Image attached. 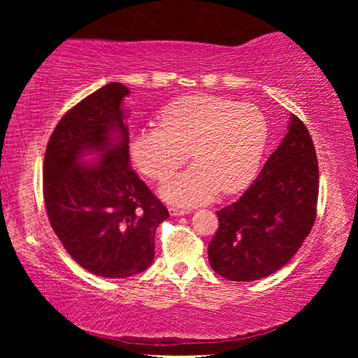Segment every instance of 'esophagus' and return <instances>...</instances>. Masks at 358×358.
Instances as JSON below:
<instances>
[{
  "label": "esophagus",
  "mask_w": 358,
  "mask_h": 358,
  "mask_svg": "<svg viewBox=\"0 0 358 358\" xmlns=\"http://www.w3.org/2000/svg\"><path fill=\"white\" fill-rule=\"evenodd\" d=\"M169 211H171L172 216H183V215L189 213V210L187 208H180V207H171L169 208Z\"/></svg>",
  "instance_id": "34e87169"
}]
</instances>
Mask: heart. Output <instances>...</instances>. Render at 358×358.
Segmentation results:
<instances>
[{"label":"heart","instance_id":"heart-1","mask_svg":"<svg viewBox=\"0 0 358 358\" xmlns=\"http://www.w3.org/2000/svg\"><path fill=\"white\" fill-rule=\"evenodd\" d=\"M161 126L132 129L131 157L138 171L162 181L185 164H194L159 187L175 205H199L246 189L256 177L268 142V123L252 104L211 94H189L159 112Z\"/></svg>","mask_w":358,"mask_h":358}]
</instances>
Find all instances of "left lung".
I'll return each mask as SVG.
<instances>
[{"instance_id": "obj_1", "label": "left lung", "mask_w": 358, "mask_h": 358, "mask_svg": "<svg viewBox=\"0 0 358 358\" xmlns=\"http://www.w3.org/2000/svg\"><path fill=\"white\" fill-rule=\"evenodd\" d=\"M287 132L259 177L237 202L216 211L220 227L208 245L211 268L250 282L282 268L316 221L319 167L306 126L289 117Z\"/></svg>"}]
</instances>
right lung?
<instances>
[{
  "label": "right lung",
  "mask_w": 358,
  "mask_h": 358,
  "mask_svg": "<svg viewBox=\"0 0 358 358\" xmlns=\"http://www.w3.org/2000/svg\"><path fill=\"white\" fill-rule=\"evenodd\" d=\"M112 82L59 120L44 157V201L64 250L90 273L129 278L155 259L169 211L129 164L124 98ZM90 155H98L92 162Z\"/></svg>",
  "instance_id": "1"
}]
</instances>
